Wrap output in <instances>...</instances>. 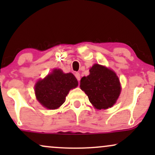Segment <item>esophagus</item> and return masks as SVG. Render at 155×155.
I'll return each instance as SVG.
<instances>
[{"label": "esophagus", "mask_w": 155, "mask_h": 155, "mask_svg": "<svg viewBox=\"0 0 155 155\" xmlns=\"http://www.w3.org/2000/svg\"><path fill=\"white\" fill-rule=\"evenodd\" d=\"M75 76H76V79H77L78 81H80V79H81V77H80L79 73H76V74H75Z\"/></svg>", "instance_id": "esophagus-1"}]
</instances>
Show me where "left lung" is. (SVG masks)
Wrapping results in <instances>:
<instances>
[{
  "mask_svg": "<svg viewBox=\"0 0 155 155\" xmlns=\"http://www.w3.org/2000/svg\"><path fill=\"white\" fill-rule=\"evenodd\" d=\"M80 87L94 107L99 110L113 106L121 92L116 73L99 64H95L90 69V75L81 78Z\"/></svg>",
  "mask_w": 155,
  "mask_h": 155,
  "instance_id": "obj_1",
  "label": "left lung"
}]
</instances>
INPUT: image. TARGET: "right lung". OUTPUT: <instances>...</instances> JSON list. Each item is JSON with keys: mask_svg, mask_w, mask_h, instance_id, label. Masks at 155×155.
<instances>
[{"mask_svg": "<svg viewBox=\"0 0 155 155\" xmlns=\"http://www.w3.org/2000/svg\"><path fill=\"white\" fill-rule=\"evenodd\" d=\"M78 86V81L71 73L64 74L60 69H54L35 85L37 100L48 109H57L65 101L69 91Z\"/></svg>", "mask_w": 155, "mask_h": 155, "instance_id": "obj_1", "label": "right lung"}]
</instances>
